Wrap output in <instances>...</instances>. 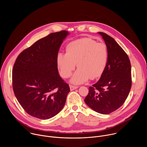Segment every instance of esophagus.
Masks as SVG:
<instances>
[{"instance_id": "34e87169", "label": "esophagus", "mask_w": 147, "mask_h": 147, "mask_svg": "<svg viewBox=\"0 0 147 147\" xmlns=\"http://www.w3.org/2000/svg\"><path fill=\"white\" fill-rule=\"evenodd\" d=\"M78 88V87L77 86H72V85H70V91H73L76 89H77Z\"/></svg>"}]
</instances>
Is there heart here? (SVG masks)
<instances>
[{
	"mask_svg": "<svg viewBox=\"0 0 147 147\" xmlns=\"http://www.w3.org/2000/svg\"><path fill=\"white\" fill-rule=\"evenodd\" d=\"M108 58L107 45L96 42L89 38L75 40L68 44L66 53L60 52L57 56V63L63 77H69L76 67L78 68L73 76L71 82L80 84L90 78L95 79L103 73Z\"/></svg>",
	"mask_w": 147,
	"mask_h": 147,
	"instance_id": "heart-1",
	"label": "heart"
}]
</instances>
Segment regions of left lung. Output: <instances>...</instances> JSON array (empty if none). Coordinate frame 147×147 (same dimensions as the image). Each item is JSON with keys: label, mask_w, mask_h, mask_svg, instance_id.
Here are the masks:
<instances>
[{"label": "left lung", "mask_w": 147, "mask_h": 147, "mask_svg": "<svg viewBox=\"0 0 147 147\" xmlns=\"http://www.w3.org/2000/svg\"><path fill=\"white\" fill-rule=\"evenodd\" d=\"M108 48V62L99 81L89 87L84 101L94 111L107 115L119 109L127 99L131 87L129 58L116 40L99 32Z\"/></svg>", "instance_id": "obj_1"}]
</instances>
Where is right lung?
<instances>
[{
  "instance_id": "obj_1",
  "label": "right lung",
  "mask_w": 147,
  "mask_h": 147,
  "mask_svg": "<svg viewBox=\"0 0 147 147\" xmlns=\"http://www.w3.org/2000/svg\"><path fill=\"white\" fill-rule=\"evenodd\" d=\"M67 31L51 33L17 57L12 71L14 95L30 115L42 120L59 113L70 92L59 74L57 56Z\"/></svg>"
}]
</instances>
